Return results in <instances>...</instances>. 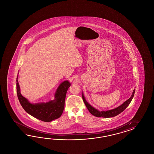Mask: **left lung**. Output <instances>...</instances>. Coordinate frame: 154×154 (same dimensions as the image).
Segmentation results:
<instances>
[{"mask_svg":"<svg viewBox=\"0 0 154 154\" xmlns=\"http://www.w3.org/2000/svg\"><path fill=\"white\" fill-rule=\"evenodd\" d=\"M134 93H135V89L133 90V94H132L131 98L126 100L122 104H121V106H120L119 107L107 111H99L95 108L91 106H90L89 103L86 102V100H85V99L84 98L83 94H82V99L84 100V103H85L86 107L88 109L89 112H90L91 114H92L93 115L96 117H102L108 118V117L116 116L117 115L120 114L122 111H124L126 109V108L129 106L130 103L131 102L132 99L134 97Z\"/></svg>","mask_w":154,"mask_h":154,"instance_id":"8db88e82","label":"left lung"}]
</instances>
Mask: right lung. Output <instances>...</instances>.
<instances>
[{
	"mask_svg": "<svg viewBox=\"0 0 154 154\" xmlns=\"http://www.w3.org/2000/svg\"><path fill=\"white\" fill-rule=\"evenodd\" d=\"M17 78L16 80L17 97L21 105L26 112L32 116L45 122H50L61 116L64 109L66 91L70 86V83L68 81H64L59 86L55 95V100L46 103L32 104L20 93Z\"/></svg>",
	"mask_w": 154,
	"mask_h": 154,
	"instance_id": "obj_1",
	"label": "right lung"
}]
</instances>
